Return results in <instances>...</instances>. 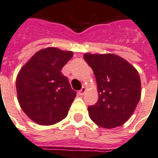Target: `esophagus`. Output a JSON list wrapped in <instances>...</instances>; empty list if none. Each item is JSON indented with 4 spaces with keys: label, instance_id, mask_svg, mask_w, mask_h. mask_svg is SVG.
<instances>
[{
    "label": "esophagus",
    "instance_id": "1",
    "mask_svg": "<svg viewBox=\"0 0 158 158\" xmlns=\"http://www.w3.org/2000/svg\"><path fill=\"white\" fill-rule=\"evenodd\" d=\"M86 91V87H85V86H82V87H81V89L80 91L78 92V94L80 95V96H82V95L85 94Z\"/></svg>",
    "mask_w": 158,
    "mask_h": 158
}]
</instances>
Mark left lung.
<instances>
[{
  "instance_id": "obj_1",
  "label": "left lung",
  "mask_w": 158,
  "mask_h": 158,
  "mask_svg": "<svg viewBox=\"0 0 158 158\" xmlns=\"http://www.w3.org/2000/svg\"><path fill=\"white\" fill-rule=\"evenodd\" d=\"M97 81L98 101L88 106L90 118L103 128H114L130 118L141 98V79L136 68L114 54L86 53Z\"/></svg>"
}]
</instances>
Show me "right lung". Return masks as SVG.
I'll use <instances>...</instances> for the list:
<instances>
[{"label":"right lung","mask_w":158,"mask_h":158,"mask_svg":"<svg viewBox=\"0 0 158 158\" xmlns=\"http://www.w3.org/2000/svg\"><path fill=\"white\" fill-rule=\"evenodd\" d=\"M72 56V52L55 47L40 50L17 75L19 104L30 119L39 125H53L68 114L77 92L61 71Z\"/></svg>","instance_id":"add662e5"}]
</instances>
